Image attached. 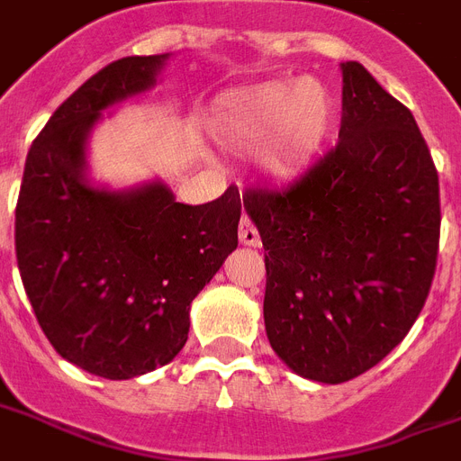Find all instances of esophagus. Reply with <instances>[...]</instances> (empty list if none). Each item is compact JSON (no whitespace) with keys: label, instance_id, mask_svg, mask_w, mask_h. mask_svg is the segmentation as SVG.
Returning <instances> with one entry per match:
<instances>
[{"label":"esophagus","instance_id":"34e87169","mask_svg":"<svg viewBox=\"0 0 461 461\" xmlns=\"http://www.w3.org/2000/svg\"><path fill=\"white\" fill-rule=\"evenodd\" d=\"M239 241L243 243V246H260V234H258V230H255L253 224H250V220L243 218L241 224H239Z\"/></svg>","mask_w":461,"mask_h":461}]
</instances>
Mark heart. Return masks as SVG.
<instances>
[{
	"mask_svg": "<svg viewBox=\"0 0 461 461\" xmlns=\"http://www.w3.org/2000/svg\"><path fill=\"white\" fill-rule=\"evenodd\" d=\"M338 126V103L316 79L272 81L234 93L218 107L224 145L253 152L265 146L262 166L274 177H295L330 145Z\"/></svg>",
	"mask_w": 461,
	"mask_h": 461,
	"instance_id": "heart-1",
	"label": "heart"
}]
</instances>
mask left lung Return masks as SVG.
Returning a JSON list of instances; mask_svg holds the SVG:
<instances>
[{
    "label": "left lung",
    "instance_id": "1",
    "mask_svg": "<svg viewBox=\"0 0 461 461\" xmlns=\"http://www.w3.org/2000/svg\"><path fill=\"white\" fill-rule=\"evenodd\" d=\"M335 149L243 208L265 246V328L290 370L349 382L401 344L427 303L440 234L438 173L412 112L342 63Z\"/></svg>",
    "mask_w": 461,
    "mask_h": 461
}]
</instances>
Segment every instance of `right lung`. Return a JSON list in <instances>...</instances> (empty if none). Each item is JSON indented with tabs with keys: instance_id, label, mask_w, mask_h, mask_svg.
I'll list each match as a JSON object with an SVG mask.
<instances>
[{
	"instance_id": "1",
	"label": "right lung",
	"mask_w": 461,
	"mask_h": 461,
	"mask_svg": "<svg viewBox=\"0 0 461 461\" xmlns=\"http://www.w3.org/2000/svg\"><path fill=\"white\" fill-rule=\"evenodd\" d=\"M168 58H122L84 81L30 147L15 206V258L41 330L65 361L105 380L180 354L192 300L239 243L237 187L187 206L161 180L110 189L88 176L95 123L149 91Z\"/></svg>"
}]
</instances>
